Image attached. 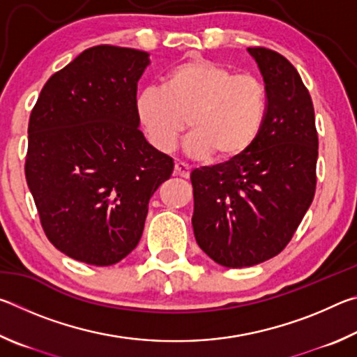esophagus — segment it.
Here are the masks:
<instances>
[{
    "mask_svg": "<svg viewBox=\"0 0 357 357\" xmlns=\"http://www.w3.org/2000/svg\"><path fill=\"white\" fill-rule=\"evenodd\" d=\"M174 174L181 178H189L190 176V168L187 167L183 162H174Z\"/></svg>",
    "mask_w": 357,
    "mask_h": 357,
    "instance_id": "34e87169",
    "label": "esophagus"
}]
</instances>
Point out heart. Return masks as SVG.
Returning a JSON list of instances; mask_svg holds the SVG:
<instances>
[{"label": "heart", "instance_id": "heart-1", "mask_svg": "<svg viewBox=\"0 0 357 357\" xmlns=\"http://www.w3.org/2000/svg\"><path fill=\"white\" fill-rule=\"evenodd\" d=\"M135 113L148 142L172 153L187 129L184 149L193 159L229 162L244 155L261 134L268 91L258 77L236 74L228 66L192 58L174 66L162 88H146L135 99Z\"/></svg>", "mask_w": 357, "mask_h": 357}]
</instances>
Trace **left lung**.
<instances>
[{"instance_id":"left-lung-1","label":"left lung","mask_w":357,"mask_h":357,"mask_svg":"<svg viewBox=\"0 0 357 357\" xmlns=\"http://www.w3.org/2000/svg\"><path fill=\"white\" fill-rule=\"evenodd\" d=\"M268 91L255 144L238 159L190 173L193 234L225 268L263 263L285 249L317 189L318 134L309 89L280 53L250 47Z\"/></svg>"}]
</instances>
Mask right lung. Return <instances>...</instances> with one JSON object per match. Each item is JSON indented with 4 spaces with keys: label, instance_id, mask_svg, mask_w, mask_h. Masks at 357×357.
<instances>
[{
    "label": "right lung",
    "instance_id": "obj_1",
    "mask_svg": "<svg viewBox=\"0 0 357 357\" xmlns=\"http://www.w3.org/2000/svg\"><path fill=\"white\" fill-rule=\"evenodd\" d=\"M146 52L98 45L48 78L28 124L25 176L59 252L110 266L135 249L148 203L173 159L146 142L135 113Z\"/></svg>",
    "mask_w": 357,
    "mask_h": 357
}]
</instances>
